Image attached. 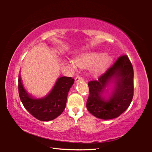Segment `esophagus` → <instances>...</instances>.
Instances as JSON below:
<instances>
[{
	"label": "esophagus",
	"instance_id": "34e87169",
	"mask_svg": "<svg viewBox=\"0 0 152 152\" xmlns=\"http://www.w3.org/2000/svg\"><path fill=\"white\" fill-rule=\"evenodd\" d=\"M80 80H84V78H82V77L80 76H76V78H75V82H78V81H80Z\"/></svg>",
	"mask_w": 152,
	"mask_h": 152
}]
</instances>
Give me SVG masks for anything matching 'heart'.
Instances as JSON below:
<instances>
[{
  "mask_svg": "<svg viewBox=\"0 0 152 152\" xmlns=\"http://www.w3.org/2000/svg\"><path fill=\"white\" fill-rule=\"evenodd\" d=\"M110 61L111 59L109 56H103L101 53H88L77 58L76 63L80 68H88L92 66V70L99 72L106 68Z\"/></svg>",
  "mask_w": 152,
  "mask_h": 152,
  "instance_id": "obj_1",
  "label": "heart"
}]
</instances>
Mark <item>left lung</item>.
<instances>
[{
  "label": "left lung",
  "mask_w": 152,
  "mask_h": 152,
  "mask_svg": "<svg viewBox=\"0 0 152 152\" xmlns=\"http://www.w3.org/2000/svg\"><path fill=\"white\" fill-rule=\"evenodd\" d=\"M113 77L116 78V88L110 101L106 102L102 98L101 94ZM88 85L89 95L86 108L92 115L104 120L120 116L130 105L134 92L133 68L128 56H119L106 72L97 80L89 81Z\"/></svg>",
  "instance_id": "8db88e82"
}]
</instances>
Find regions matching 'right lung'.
<instances>
[{"label":"right lung","instance_id":"right-lung-1","mask_svg":"<svg viewBox=\"0 0 152 152\" xmlns=\"http://www.w3.org/2000/svg\"><path fill=\"white\" fill-rule=\"evenodd\" d=\"M18 82L19 97L24 107L36 119L46 121L56 119L65 109L69 90L74 80L66 76L58 78L50 93L41 99H33L28 95L22 85L20 76Z\"/></svg>","mask_w":152,"mask_h":152}]
</instances>
